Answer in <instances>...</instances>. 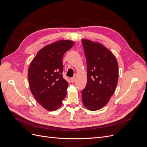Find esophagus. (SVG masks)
<instances>
[{"label": "esophagus", "mask_w": 147, "mask_h": 147, "mask_svg": "<svg viewBox=\"0 0 147 147\" xmlns=\"http://www.w3.org/2000/svg\"><path fill=\"white\" fill-rule=\"evenodd\" d=\"M75 80H76V78H75V77H72V78H70V81H71V82L74 83V82H75Z\"/></svg>", "instance_id": "obj_1"}]
</instances>
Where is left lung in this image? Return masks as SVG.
I'll list each match as a JSON object with an SVG mask.
<instances>
[{
  "instance_id": "8db88e82",
  "label": "left lung",
  "mask_w": 147,
  "mask_h": 147,
  "mask_svg": "<svg viewBox=\"0 0 147 147\" xmlns=\"http://www.w3.org/2000/svg\"><path fill=\"white\" fill-rule=\"evenodd\" d=\"M87 64V84L82 92L83 105L95 111L108 103L115 92L118 79L116 57L99 43L83 39Z\"/></svg>"
}]
</instances>
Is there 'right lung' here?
<instances>
[{
    "mask_svg": "<svg viewBox=\"0 0 147 147\" xmlns=\"http://www.w3.org/2000/svg\"><path fill=\"white\" fill-rule=\"evenodd\" d=\"M74 42L60 40L40 50L28 70L30 90L43 108L53 111L62 105L66 96L68 82L63 76L62 58Z\"/></svg>",
    "mask_w": 147,
    "mask_h": 147,
    "instance_id": "add662e5",
    "label": "right lung"
}]
</instances>
